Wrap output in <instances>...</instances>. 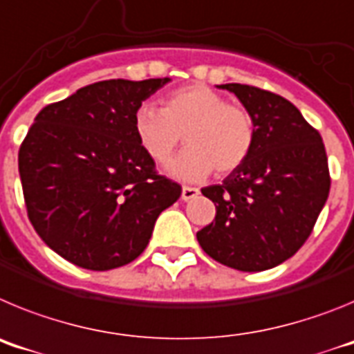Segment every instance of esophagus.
Masks as SVG:
<instances>
[{"label":"esophagus","instance_id":"34e87169","mask_svg":"<svg viewBox=\"0 0 354 354\" xmlns=\"http://www.w3.org/2000/svg\"><path fill=\"white\" fill-rule=\"evenodd\" d=\"M200 193L198 187H192V186H184L183 187V195H180V198L184 200V202H187V200L195 198L196 195Z\"/></svg>","mask_w":354,"mask_h":354}]
</instances>
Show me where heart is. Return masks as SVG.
I'll return each mask as SVG.
<instances>
[{
	"instance_id": "heart-1",
	"label": "heart",
	"mask_w": 354,
	"mask_h": 354,
	"mask_svg": "<svg viewBox=\"0 0 354 354\" xmlns=\"http://www.w3.org/2000/svg\"><path fill=\"white\" fill-rule=\"evenodd\" d=\"M138 143L156 162H165L177 147L189 149L168 165L183 180H202L216 168L227 175L250 158L255 145V122L248 109L228 104L205 84H189L162 97L161 111L142 104L133 118Z\"/></svg>"
}]
</instances>
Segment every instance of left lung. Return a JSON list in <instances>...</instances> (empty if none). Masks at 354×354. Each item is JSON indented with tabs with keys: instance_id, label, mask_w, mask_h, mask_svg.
Returning <instances> with one entry per match:
<instances>
[{
	"instance_id": "1",
	"label": "left lung",
	"mask_w": 354,
	"mask_h": 354,
	"mask_svg": "<svg viewBox=\"0 0 354 354\" xmlns=\"http://www.w3.org/2000/svg\"><path fill=\"white\" fill-rule=\"evenodd\" d=\"M220 88L232 92L253 117L255 145L223 183L202 189L216 216L196 239L228 268L271 270L301 248L326 204V150L321 134L282 95L239 83Z\"/></svg>"
}]
</instances>
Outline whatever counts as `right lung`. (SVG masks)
I'll list each match as a JSON object with an SVG mask.
<instances>
[{
  "label": "right lung",
  "instance_id": "1",
  "mask_svg": "<svg viewBox=\"0 0 354 354\" xmlns=\"http://www.w3.org/2000/svg\"><path fill=\"white\" fill-rule=\"evenodd\" d=\"M168 81H99L35 117L19 149L24 202L37 234L65 261L92 271L129 264L180 196L133 126L136 109Z\"/></svg>",
  "mask_w": 354,
  "mask_h": 354
}]
</instances>
